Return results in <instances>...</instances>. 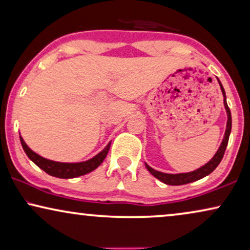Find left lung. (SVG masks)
<instances>
[{"label": "left lung", "mask_w": 250, "mask_h": 250, "mask_svg": "<svg viewBox=\"0 0 250 250\" xmlns=\"http://www.w3.org/2000/svg\"><path fill=\"white\" fill-rule=\"evenodd\" d=\"M218 81V80H217ZM220 83L222 93H223V98H224V107L227 109V114H228V123H227V129H225V134L223 138V141H222L220 148H218L217 152L215 153V156L211 158L209 162H208L206 165H204L200 168H198L197 170H193V172L190 173H182V174H166V173H162L158 172V170L153 169L150 167L149 165H146V169L149 170L150 173L152 174L156 179H158L159 181H162L165 184H168V186H182V184H188L191 182H194V181L203 179V177L209 175V174L213 172V170L216 168V167L220 165L222 158H223L225 149H227L228 142H229V136H230L231 133V127H232V118H231V111L230 108L227 104V97H225V91L223 86H222L221 82L218 81Z\"/></svg>", "instance_id": "obj_1"}]
</instances>
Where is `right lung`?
Listing matches in <instances>:
<instances>
[{
    "label": "right lung",
    "mask_w": 250,
    "mask_h": 250,
    "mask_svg": "<svg viewBox=\"0 0 250 250\" xmlns=\"http://www.w3.org/2000/svg\"><path fill=\"white\" fill-rule=\"evenodd\" d=\"M20 142H21L23 151L26 152V155L28 156L30 160H33L41 169H43L44 172L49 174L51 176L60 177V179H73V177L82 176L85 174L92 172L97 168L98 166L101 165V163L104 162L105 156L110 148V143L102 150L100 153H98L97 156L93 158L87 160V162L83 163H76V164H68V163H58L53 162V160H49L43 158L40 155H37L28 148V146L26 145L21 136H20Z\"/></svg>",
    "instance_id": "obj_1"
}]
</instances>
